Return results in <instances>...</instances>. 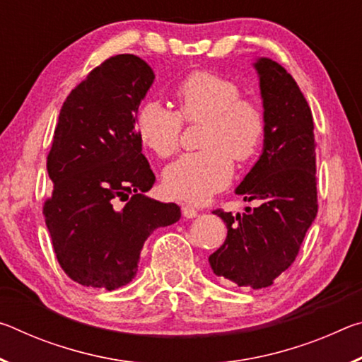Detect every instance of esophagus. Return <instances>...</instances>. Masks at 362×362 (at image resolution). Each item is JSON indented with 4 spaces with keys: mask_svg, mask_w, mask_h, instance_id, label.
Returning <instances> with one entry per match:
<instances>
[{
    "mask_svg": "<svg viewBox=\"0 0 362 362\" xmlns=\"http://www.w3.org/2000/svg\"><path fill=\"white\" fill-rule=\"evenodd\" d=\"M182 214H183V217H187V218H194V217H198V209H194V207L189 204H183Z\"/></svg>",
    "mask_w": 362,
    "mask_h": 362,
    "instance_id": "1",
    "label": "esophagus"
}]
</instances>
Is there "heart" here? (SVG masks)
<instances>
[{"instance_id": "heart-1", "label": "heart", "mask_w": 362, "mask_h": 362, "mask_svg": "<svg viewBox=\"0 0 362 362\" xmlns=\"http://www.w3.org/2000/svg\"><path fill=\"white\" fill-rule=\"evenodd\" d=\"M241 89L228 78L198 71L175 90L179 112L159 99H146L136 118L137 136L159 158L179 148L182 119L203 121V150L182 155L164 169L163 188L170 198L204 203L228 185L235 156L246 161L259 151L267 119L259 103L241 99Z\"/></svg>"}]
</instances>
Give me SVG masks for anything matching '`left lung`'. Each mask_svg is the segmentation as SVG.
I'll return each mask as SVG.
<instances>
[{
	"mask_svg": "<svg viewBox=\"0 0 362 362\" xmlns=\"http://www.w3.org/2000/svg\"><path fill=\"white\" fill-rule=\"evenodd\" d=\"M260 79L267 132L259 161L236 194L260 201L246 214L214 211L226 223V240L209 257L228 284L262 289L289 268L317 214L313 115L289 73L272 59L254 64Z\"/></svg>",
	"mask_w": 362,
	"mask_h": 362,
	"instance_id": "obj_1",
	"label": "left lung"
}]
</instances>
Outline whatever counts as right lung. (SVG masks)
I'll return each instance as SVG.
<instances>
[{
    "mask_svg": "<svg viewBox=\"0 0 362 362\" xmlns=\"http://www.w3.org/2000/svg\"><path fill=\"white\" fill-rule=\"evenodd\" d=\"M153 81L145 60L119 54L95 66L60 110L46 164L54 189L42 214L60 267L81 286L131 283L146 238L180 218L177 204L145 196L155 174L136 118Z\"/></svg>",
    "mask_w": 362,
    "mask_h": 362,
    "instance_id": "right-lung-1",
    "label": "right lung"
}]
</instances>
